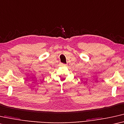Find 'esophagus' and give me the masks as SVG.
Here are the masks:
<instances>
[{
	"mask_svg": "<svg viewBox=\"0 0 124 124\" xmlns=\"http://www.w3.org/2000/svg\"><path fill=\"white\" fill-rule=\"evenodd\" d=\"M60 65H64V64H62V63H60Z\"/></svg>",
	"mask_w": 124,
	"mask_h": 124,
	"instance_id": "1",
	"label": "esophagus"
}]
</instances>
